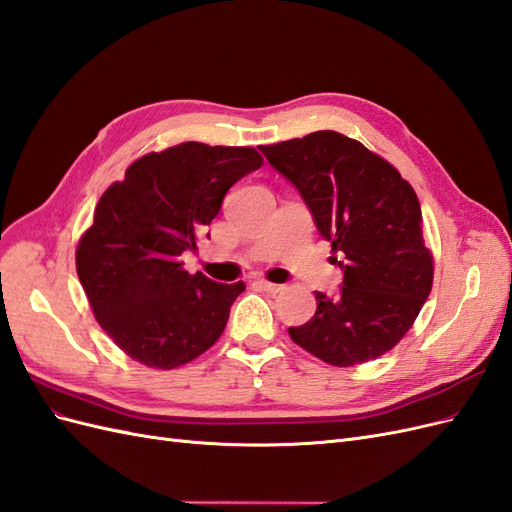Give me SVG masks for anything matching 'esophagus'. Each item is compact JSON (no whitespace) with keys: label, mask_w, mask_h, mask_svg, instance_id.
Wrapping results in <instances>:
<instances>
[{"label":"esophagus","mask_w":512,"mask_h":512,"mask_svg":"<svg viewBox=\"0 0 512 512\" xmlns=\"http://www.w3.org/2000/svg\"><path fill=\"white\" fill-rule=\"evenodd\" d=\"M256 286H258L260 290L271 292V294H277V292L282 290V286H280V284H273V282H267V280H258V282H256Z\"/></svg>","instance_id":"1"}]
</instances>
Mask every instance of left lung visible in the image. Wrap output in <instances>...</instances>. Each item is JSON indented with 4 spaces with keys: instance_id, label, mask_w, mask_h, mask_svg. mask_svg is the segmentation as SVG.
I'll return each instance as SVG.
<instances>
[{
    "instance_id": "left-lung-1",
    "label": "left lung",
    "mask_w": 512,
    "mask_h": 512,
    "mask_svg": "<svg viewBox=\"0 0 512 512\" xmlns=\"http://www.w3.org/2000/svg\"><path fill=\"white\" fill-rule=\"evenodd\" d=\"M260 151L299 190L344 271L337 297L316 292L312 320L288 329L292 342L335 367L378 359L408 333L433 284L416 192L393 164L333 130Z\"/></svg>"
}]
</instances>
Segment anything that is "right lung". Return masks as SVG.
Returning a JSON list of instances; mask_svg holds the SVG:
<instances>
[{
  "label": "right lung",
  "mask_w": 512,
  "mask_h": 512,
  "mask_svg": "<svg viewBox=\"0 0 512 512\" xmlns=\"http://www.w3.org/2000/svg\"><path fill=\"white\" fill-rule=\"evenodd\" d=\"M262 166L252 147L181 143L132 162L108 188L76 247V273L108 337L130 359L173 369L209 350L243 282L183 269L226 192Z\"/></svg>",
  "instance_id": "add662e5"
}]
</instances>
